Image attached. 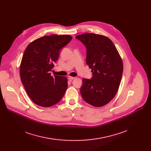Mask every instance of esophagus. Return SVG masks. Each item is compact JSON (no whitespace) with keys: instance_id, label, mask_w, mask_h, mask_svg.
<instances>
[{"instance_id":"1","label":"esophagus","mask_w":151,"mask_h":151,"mask_svg":"<svg viewBox=\"0 0 151 151\" xmlns=\"http://www.w3.org/2000/svg\"><path fill=\"white\" fill-rule=\"evenodd\" d=\"M68 80H74V79H75L76 78H75V77H73V76H68Z\"/></svg>"}]
</instances>
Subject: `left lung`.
Returning <instances> with one entry per match:
<instances>
[{
  "instance_id": "left-lung-1",
  "label": "left lung",
  "mask_w": 151,
  "mask_h": 151,
  "mask_svg": "<svg viewBox=\"0 0 151 151\" xmlns=\"http://www.w3.org/2000/svg\"><path fill=\"white\" fill-rule=\"evenodd\" d=\"M76 38L86 47V63L93 74L91 80H83L82 97L93 106H104L117 92L123 71L122 58L113 42L105 35L86 33Z\"/></svg>"
}]
</instances>
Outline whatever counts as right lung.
I'll list each match as a JSON object with an SVG mask.
<instances>
[{
    "label": "right lung",
    "instance_id": "right-lung-1",
    "mask_svg": "<svg viewBox=\"0 0 151 151\" xmlns=\"http://www.w3.org/2000/svg\"><path fill=\"white\" fill-rule=\"evenodd\" d=\"M71 39L69 35H45L27 46L20 64V77L29 97L36 105L50 107L64 96L68 87L67 77L51 76L50 71L59 58L60 50Z\"/></svg>",
    "mask_w": 151,
    "mask_h": 151
}]
</instances>
